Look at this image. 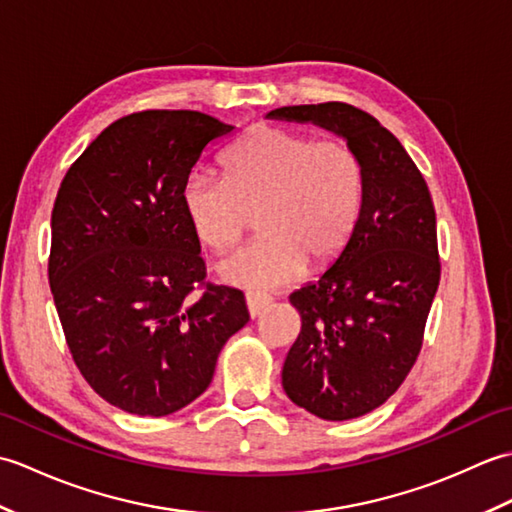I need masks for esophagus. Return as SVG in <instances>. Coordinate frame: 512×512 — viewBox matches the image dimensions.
<instances>
[{
  "mask_svg": "<svg viewBox=\"0 0 512 512\" xmlns=\"http://www.w3.org/2000/svg\"><path fill=\"white\" fill-rule=\"evenodd\" d=\"M270 303V299H266V297H259V295H246V306H248V312H250V317H259V314H262V310L268 306Z\"/></svg>",
  "mask_w": 512,
  "mask_h": 512,
  "instance_id": "1",
  "label": "esophagus"
}]
</instances>
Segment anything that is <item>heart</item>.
Segmentation results:
<instances>
[{
	"instance_id": "1",
	"label": "heart",
	"mask_w": 512,
	"mask_h": 512,
	"mask_svg": "<svg viewBox=\"0 0 512 512\" xmlns=\"http://www.w3.org/2000/svg\"><path fill=\"white\" fill-rule=\"evenodd\" d=\"M224 180L193 171L180 202L195 237L224 250L259 213V242L237 248L215 266L222 281L250 292L295 284L314 266L339 257L365 202V165L345 140H317L295 129H250L224 156Z\"/></svg>"
}]
</instances>
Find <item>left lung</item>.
<instances>
[{
    "label": "left lung",
    "instance_id": "left-lung-1",
    "mask_svg": "<svg viewBox=\"0 0 512 512\" xmlns=\"http://www.w3.org/2000/svg\"><path fill=\"white\" fill-rule=\"evenodd\" d=\"M266 118L328 129L365 165V202L350 244L290 295L301 332L281 369L288 398L317 418L365 416L396 394L416 363L438 292L436 211L427 182L398 138L358 107L292 105Z\"/></svg>",
    "mask_w": 512,
    "mask_h": 512
}]
</instances>
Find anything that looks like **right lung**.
<instances>
[{
  "instance_id": "right-lung-1",
  "label": "right lung",
  "mask_w": 512,
  "mask_h": 512,
  "mask_svg": "<svg viewBox=\"0 0 512 512\" xmlns=\"http://www.w3.org/2000/svg\"><path fill=\"white\" fill-rule=\"evenodd\" d=\"M233 125L189 110L118 118L65 173L52 209L50 290L90 387L136 416H169L211 385L248 323L244 295L206 286L180 191Z\"/></svg>"
}]
</instances>
